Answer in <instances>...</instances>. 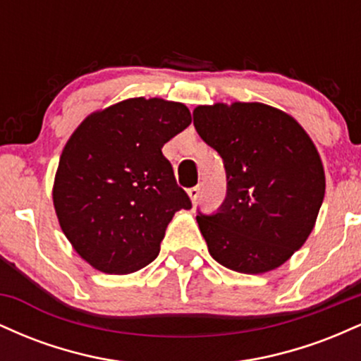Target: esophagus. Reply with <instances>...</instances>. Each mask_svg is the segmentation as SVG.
Listing matches in <instances>:
<instances>
[{"instance_id": "esophagus-1", "label": "esophagus", "mask_w": 361, "mask_h": 361, "mask_svg": "<svg viewBox=\"0 0 361 361\" xmlns=\"http://www.w3.org/2000/svg\"><path fill=\"white\" fill-rule=\"evenodd\" d=\"M188 195H190V198H192L193 204H197L198 198H200V186H193V188H190Z\"/></svg>"}]
</instances>
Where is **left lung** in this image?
<instances>
[{
	"instance_id": "1",
	"label": "left lung",
	"mask_w": 361,
	"mask_h": 361,
	"mask_svg": "<svg viewBox=\"0 0 361 361\" xmlns=\"http://www.w3.org/2000/svg\"><path fill=\"white\" fill-rule=\"evenodd\" d=\"M193 126L227 178L217 212L197 215L210 256L247 275L275 270L300 250L324 200L316 146L297 120L263 103L197 106Z\"/></svg>"
}]
</instances>
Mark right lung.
Instances as JSON below:
<instances>
[{
	"label": "right lung",
	"instance_id": "add662e5",
	"mask_svg": "<svg viewBox=\"0 0 361 361\" xmlns=\"http://www.w3.org/2000/svg\"><path fill=\"white\" fill-rule=\"evenodd\" d=\"M192 123L183 103L130 98L94 111L62 151L52 198L78 255L110 275L137 271L159 255L173 215L192 209L164 144Z\"/></svg>",
	"mask_w": 361,
	"mask_h": 361
}]
</instances>
